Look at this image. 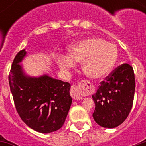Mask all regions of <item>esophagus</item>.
Instances as JSON below:
<instances>
[{
  "mask_svg": "<svg viewBox=\"0 0 146 146\" xmlns=\"http://www.w3.org/2000/svg\"><path fill=\"white\" fill-rule=\"evenodd\" d=\"M86 84V82L84 83H80L79 85L76 86V85H73L72 86V88H71V96L73 99L75 100H80V99H82V96L80 95V89L81 88V87L84 85Z\"/></svg>",
  "mask_w": 146,
  "mask_h": 146,
  "instance_id": "34e87169",
  "label": "esophagus"
}]
</instances>
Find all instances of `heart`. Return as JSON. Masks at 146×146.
Wrapping results in <instances>:
<instances>
[{
    "mask_svg": "<svg viewBox=\"0 0 146 146\" xmlns=\"http://www.w3.org/2000/svg\"><path fill=\"white\" fill-rule=\"evenodd\" d=\"M70 54H60L58 64L62 70L76 66L83 62V70L94 80L105 78L113 70L118 58V51L112 43L100 38L90 37L78 40L70 48Z\"/></svg>",
    "mask_w": 146,
    "mask_h": 146,
    "instance_id": "obj_1",
    "label": "heart"
}]
</instances>
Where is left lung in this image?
I'll list each match as a JSON object with an SVG mask.
<instances>
[{"label": "left lung", "instance_id": "8db88e82", "mask_svg": "<svg viewBox=\"0 0 146 146\" xmlns=\"http://www.w3.org/2000/svg\"><path fill=\"white\" fill-rule=\"evenodd\" d=\"M92 98L95 104L93 118L102 127L120 125L131 112L135 95L134 70L129 64L120 65L102 81Z\"/></svg>", "mask_w": 146, "mask_h": 146}]
</instances>
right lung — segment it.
<instances>
[{
  "label": "right lung",
  "mask_w": 146,
  "mask_h": 146,
  "mask_svg": "<svg viewBox=\"0 0 146 146\" xmlns=\"http://www.w3.org/2000/svg\"><path fill=\"white\" fill-rule=\"evenodd\" d=\"M26 55L25 49L16 54L8 76L15 109L30 128L44 134L55 131L63 126L72 103L70 84L47 74L26 75L19 64Z\"/></svg>",
  "instance_id": "right-lung-1"
}]
</instances>
